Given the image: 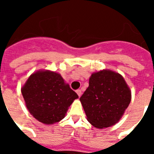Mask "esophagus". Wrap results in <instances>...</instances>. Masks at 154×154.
I'll return each mask as SVG.
<instances>
[{"instance_id":"1","label":"esophagus","mask_w":154,"mask_h":154,"mask_svg":"<svg viewBox=\"0 0 154 154\" xmlns=\"http://www.w3.org/2000/svg\"><path fill=\"white\" fill-rule=\"evenodd\" d=\"M76 93L78 94V96L80 97V96H81V95H82L81 89H78V90H76Z\"/></svg>"}]
</instances>
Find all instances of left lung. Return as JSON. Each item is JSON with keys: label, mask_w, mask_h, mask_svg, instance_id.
I'll return each instance as SVG.
<instances>
[{"label": "left lung", "mask_w": 154, "mask_h": 154, "mask_svg": "<svg viewBox=\"0 0 154 154\" xmlns=\"http://www.w3.org/2000/svg\"><path fill=\"white\" fill-rule=\"evenodd\" d=\"M130 101L131 92L123 76L107 69L92 73L80 97L87 120L99 129L118 123Z\"/></svg>", "instance_id": "obj_1"}]
</instances>
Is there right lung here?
Here are the masks:
<instances>
[{
	"label": "right lung",
	"instance_id": "right-lung-1",
	"mask_svg": "<svg viewBox=\"0 0 154 154\" xmlns=\"http://www.w3.org/2000/svg\"><path fill=\"white\" fill-rule=\"evenodd\" d=\"M21 93L30 113L47 125L62 120L71 104L79 98L60 74L48 70L31 74Z\"/></svg>",
	"mask_w": 154,
	"mask_h": 154
}]
</instances>
